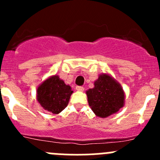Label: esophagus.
Wrapping results in <instances>:
<instances>
[{
    "label": "esophagus",
    "mask_w": 160,
    "mask_h": 160,
    "mask_svg": "<svg viewBox=\"0 0 160 160\" xmlns=\"http://www.w3.org/2000/svg\"><path fill=\"white\" fill-rule=\"evenodd\" d=\"M76 89H77V90H78V91H80V92H83V90H84L83 87H81V86H77V88H76Z\"/></svg>",
    "instance_id": "1"
}]
</instances>
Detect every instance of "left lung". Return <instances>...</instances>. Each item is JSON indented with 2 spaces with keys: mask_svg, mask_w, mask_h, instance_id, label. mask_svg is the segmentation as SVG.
<instances>
[{
  "mask_svg": "<svg viewBox=\"0 0 160 160\" xmlns=\"http://www.w3.org/2000/svg\"><path fill=\"white\" fill-rule=\"evenodd\" d=\"M88 104L95 115L107 118L125 105V92L122 85L110 74H100L93 88L86 91Z\"/></svg>",
  "mask_w": 160,
  "mask_h": 160,
  "instance_id": "1",
  "label": "left lung"
}]
</instances>
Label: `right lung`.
Here are the masks:
<instances>
[{"label":"right lung","instance_id":"obj_1","mask_svg":"<svg viewBox=\"0 0 160 160\" xmlns=\"http://www.w3.org/2000/svg\"><path fill=\"white\" fill-rule=\"evenodd\" d=\"M72 92L71 87L56 74L48 77L38 87L36 99L44 110L57 114L68 105Z\"/></svg>","mask_w":160,"mask_h":160}]
</instances>
